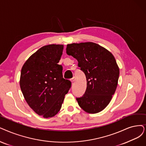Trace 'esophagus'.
Returning a JSON list of instances; mask_svg holds the SVG:
<instances>
[{
    "label": "esophagus",
    "mask_w": 146,
    "mask_h": 146,
    "mask_svg": "<svg viewBox=\"0 0 146 146\" xmlns=\"http://www.w3.org/2000/svg\"><path fill=\"white\" fill-rule=\"evenodd\" d=\"M71 82H72V83H74V81H75V77H74L72 78H71Z\"/></svg>",
    "instance_id": "obj_1"
}]
</instances>
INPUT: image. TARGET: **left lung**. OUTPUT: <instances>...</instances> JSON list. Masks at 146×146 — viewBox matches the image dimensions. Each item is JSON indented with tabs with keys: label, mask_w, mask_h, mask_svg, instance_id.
I'll return each instance as SVG.
<instances>
[{
	"label": "left lung",
	"mask_w": 146,
	"mask_h": 146,
	"mask_svg": "<svg viewBox=\"0 0 146 146\" xmlns=\"http://www.w3.org/2000/svg\"><path fill=\"white\" fill-rule=\"evenodd\" d=\"M66 53L77 60L86 77L84 94L76 98L80 107L88 113L101 111L111 100L117 86L119 68L114 57L91 42L68 44Z\"/></svg>",
	"instance_id": "left-lung-1"
}]
</instances>
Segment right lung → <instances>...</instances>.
Wrapping results in <instances>:
<instances>
[{"mask_svg":"<svg viewBox=\"0 0 146 146\" xmlns=\"http://www.w3.org/2000/svg\"><path fill=\"white\" fill-rule=\"evenodd\" d=\"M63 45L42 46L23 65L20 80L23 95L35 112L44 118L52 117L59 111L71 82L63 78L59 65Z\"/></svg>","mask_w":146,"mask_h":146,"instance_id":"obj_1","label":"right lung"}]
</instances>
